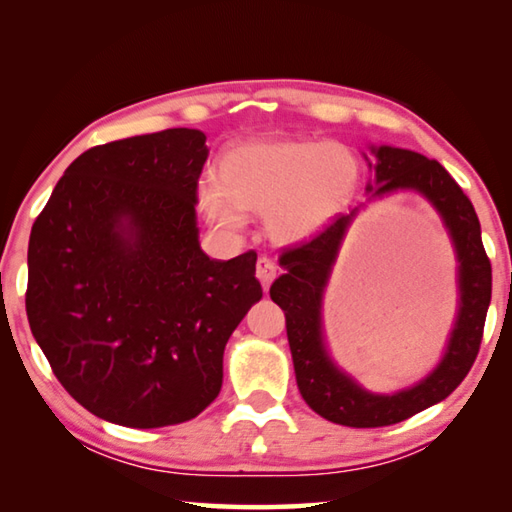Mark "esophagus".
<instances>
[{"mask_svg": "<svg viewBox=\"0 0 512 512\" xmlns=\"http://www.w3.org/2000/svg\"><path fill=\"white\" fill-rule=\"evenodd\" d=\"M256 276H258V281L263 283L265 290L270 288V283L276 279V263L272 261V258H267V256L258 258V261H256Z\"/></svg>", "mask_w": 512, "mask_h": 512, "instance_id": "34e87169", "label": "esophagus"}]
</instances>
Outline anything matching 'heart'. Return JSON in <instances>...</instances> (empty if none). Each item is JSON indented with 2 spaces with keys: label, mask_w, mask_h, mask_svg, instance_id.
<instances>
[{
  "label": "heart",
  "mask_w": 512,
  "mask_h": 512,
  "mask_svg": "<svg viewBox=\"0 0 512 512\" xmlns=\"http://www.w3.org/2000/svg\"><path fill=\"white\" fill-rule=\"evenodd\" d=\"M220 182L204 179L197 204L224 231L245 227V211L263 213L279 245H301L342 218L362 182L357 152L337 141H256L222 152Z\"/></svg>",
  "instance_id": "b5f03b06"
}]
</instances>
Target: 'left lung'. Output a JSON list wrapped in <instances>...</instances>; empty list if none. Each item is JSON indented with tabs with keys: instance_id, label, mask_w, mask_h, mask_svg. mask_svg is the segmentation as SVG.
Returning a JSON list of instances; mask_svg holds the SVG:
<instances>
[{
	"instance_id": "1",
	"label": "left lung",
	"mask_w": 512,
	"mask_h": 512,
	"mask_svg": "<svg viewBox=\"0 0 512 512\" xmlns=\"http://www.w3.org/2000/svg\"><path fill=\"white\" fill-rule=\"evenodd\" d=\"M369 152L373 159L362 152L375 175L366 186L369 202L400 191H414L441 215L459 263V310L445 353L434 371L396 393H373L339 369L330 357L321 317L324 292L339 249L364 204L344 213L306 245L285 251L279 258L285 274L272 283L270 297L285 312L299 391L321 418L346 427L396 425L450 396L477 360L492 294V267L481 242L479 218L452 175L438 161L414 150L369 146Z\"/></svg>"
}]
</instances>
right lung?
Returning a JSON list of instances; mask_svg holds the SVG:
<instances>
[{"mask_svg":"<svg viewBox=\"0 0 512 512\" xmlns=\"http://www.w3.org/2000/svg\"><path fill=\"white\" fill-rule=\"evenodd\" d=\"M200 130L170 128L83 152L29 240L26 315L53 373L94 416L177 425L218 398L229 337L261 301L256 254L200 247Z\"/></svg>","mask_w":512,"mask_h":512,"instance_id":"right-lung-1","label":"right lung"}]
</instances>
